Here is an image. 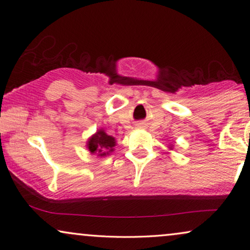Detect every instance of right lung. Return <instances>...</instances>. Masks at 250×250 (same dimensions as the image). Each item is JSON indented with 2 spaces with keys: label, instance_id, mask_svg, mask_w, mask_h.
<instances>
[{
  "label": "right lung",
  "instance_id": "1",
  "mask_svg": "<svg viewBox=\"0 0 250 250\" xmlns=\"http://www.w3.org/2000/svg\"><path fill=\"white\" fill-rule=\"evenodd\" d=\"M116 144L115 138L104 132L98 130L95 135L88 141V148L91 153H97L98 155H106L107 151H112Z\"/></svg>",
  "mask_w": 250,
  "mask_h": 250
}]
</instances>
